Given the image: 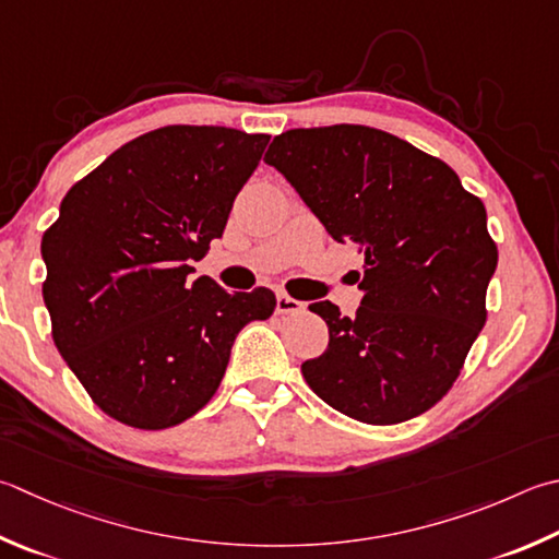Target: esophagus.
<instances>
[{
  "mask_svg": "<svg viewBox=\"0 0 559 559\" xmlns=\"http://www.w3.org/2000/svg\"><path fill=\"white\" fill-rule=\"evenodd\" d=\"M305 305L300 300L290 298L288 293H278L276 295V312L278 314H293V312H302Z\"/></svg>",
  "mask_w": 559,
  "mask_h": 559,
  "instance_id": "34e87169",
  "label": "esophagus"
}]
</instances>
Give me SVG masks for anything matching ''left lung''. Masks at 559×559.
Masks as SVG:
<instances>
[{
  "label": "left lung",
  "instance_id": "obj_1",
  "mask_svg": "<svg viewBox=\"0 0 559 559\" xmlns=\"http://www.w3.org/2000/svg\"><path fill=\"white\" fill-rule=\"evenodd\" d=\"M336 242L364 249L356 317L312 302L330 346L302 376L330 407L390 426L441 402L487 322L497 242L485 203L439 157L368 126L298 128L264 157Z\"/></svg>",
  "mask_w": 559,
  "mask_h": 559
}]
</instances>
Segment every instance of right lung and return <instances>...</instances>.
<instances>
[{"label": "right lung", "instance_id": "obj_1", "mask_svg": "<svg viewBox=\"0 0 559 559\" xmlns=\"http://www.w3.org/2000/svg\"><path fill=\"white\" fill-rule=\"evenodd\" d=\"M269 140L221 126L150 130L76 181L43 233L52 342L111 419L159 431L193 417L242 326L276 310L269 288L189 281Z\"/></svg>", "mask_w": 559, "mask_h": 559}]
</instances>
